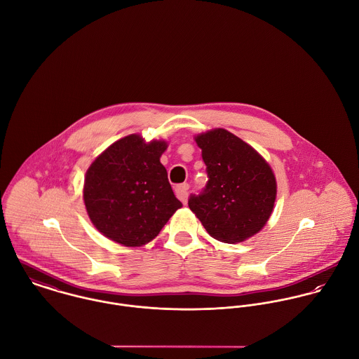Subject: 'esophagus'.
Returning <instances> with one entry per match:
<instances>
[{
	"instance_id": "obj_1",
	"label": "esophagus",
	"mask_w": 359,
	"mask_h": 359,
	"mask_svg": "<svg viewBox=\"0 0 359 359\" xmlns=\"http://www.w3.org/2000/svg\"><path fill=\"white\" fill-rule=\"evenodd\" d=\"M188 191H189V184L184 182V184H180L175 187V195L177 198L181 201V202H187L188 199Z\"/></svg>"
}]
</instances>
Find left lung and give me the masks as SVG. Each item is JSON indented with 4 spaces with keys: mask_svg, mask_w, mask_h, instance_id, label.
<instances>
[{
    "mask_svg": "<svg viewBox=\"0 0 359 359\" xmlns=\"http://www.w3.org/2000/svg\"><path fill=\"white\" fill-rule=\"evenodd\" d=\"M207 171V185L191 195L189 208L210 236L224 243L243 242L269 219L276 180L265 158L224 128L195 137Z\"/></svg>",
    "mask_w": 359,
    "mask_h": 359,
    "instance_id": "8db88e82",
    "label": "left lung"
}]
</instances>
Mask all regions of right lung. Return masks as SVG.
<instances>
[{
    "label": "right lung",
    "mask_w": 359,
    "mask_h": 359,
    "mask_svg": "<svg viewBox=\"0 0 359 359\" xmlns=\"http://www.w3.org/2000/svg\"><path fill=\"white\" fill-rule=\"evenodd\" d=\"M165 141L138 134L111 144L90 165L83 198L90 219L110 241L127 248L149 243L182 207L160 163Z\"/></svg>",
    "instance_id": "right-lung-1"
}]
</instances>
